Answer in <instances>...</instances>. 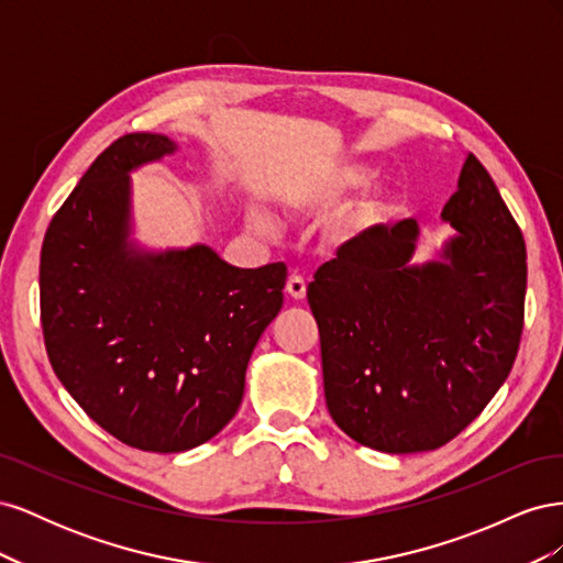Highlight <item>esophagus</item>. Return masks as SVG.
Segmentation results:
<instances>
[{"label": "esophagus", "mask_w": 563, "mask_h": 563, "mask_svg": "<svg viewBox=\"0 0 563 563\" xmlns=\"http://www.w3.org/2000/svg\"><path fill=\"white\" fill-rule=\"evenodd\" d=\"M286 291H288V296H291L294 300H302V298H305V294H308V282H305V279H302V277H298V275L288 277V282H286Z\"/></svg>", "instance_id": "1"}]
</instances>
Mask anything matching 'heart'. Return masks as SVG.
<instances>
[{
    "instance_id": "heart-1",
    "label": "heart",
    "mask_w": 563,
    "mask_h": 563,
    "mask_svg": "<svg viewBox=\"0 0 563 563\" xmlns=\"http://www.w3.org/2000/svg\"><path fill=\"white\" fill-rule=\"evenodd\" d=\"M368 176L371 172L364 164L350 162V164L338 166L314 187L308 197L300 201V207L305 209L331 207V203H335L340 197L360 190L362 185H366ZM387 209H389V195L383 190V187H376V190L368 192L347 216H343V220H340V230L345 234H362L373 225H378L383 216L387 213ZM253 220L261 230L275 228V220H272L267 213H255Z\"/></svg>"
}]
</instances>
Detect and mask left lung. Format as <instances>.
<instances>
[{
	"label": "left lung",
	"mask_w": 563,
	"mask_h": 563,
	"mask_svg": "<svg viewBox=\"0 0 563 563\" xmlns=\"http://www.w3.org/2000/svg\"><path fill=\"white\" fill-rule=\"evenodd\" d=\"M441 218V261L408 265L413 218L335 251L308 286L323 395L362 446L420 453L449 444L512 371L523 331L526 244L496 183L467 155Z\"/></svg>",
	"instance_id": "8db88e82"
}]
</instances>
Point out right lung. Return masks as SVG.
I'll return each instance as SVG.
<instances>
[{
  "label": "right lung",
  "mask_w": 563,
  "mask_h": 563,
  "mask_svg": "<svg viewBox=\"0 0 563 563\" xmlns=\"http://www.w3.org/2000/svg\"><path fill=\"white\" fill-rule=\"evenodd\" d=\"M174 150L166 135L126 133L100 152L51 218L40 263L58 380L106 432L152 453L195 449L234 418L286 284L284 263L242 269L209 246L131 249L129 172Z\"/></svg>",
  "instance_id": "1"
}]
</instances>
